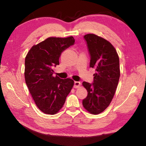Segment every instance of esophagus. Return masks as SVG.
<instances>
[{
    "mask_svg": "<svg viewBox=\"0 0 146 146\" xmlns=\"http://www.w3.org/2000/svg\"><path fill=\"white\" fill-rule=\"evenodd\" d=\"M81 83L80 82H77V81H75V82H74V88H78L79 86H80Z\"/></svg>",
    "mask_w": 146,
    "mask_h": 146,
    "instance_id": "obj_1",
    "label": "esophagus"
}]
</instances>
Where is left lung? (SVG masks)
I'll list each match as a JSON object with an SVG mask.
<instances>
[{
    "mask_svg": "<svg viewBox=\"0 0 146 146\" xmlns=\"http://www.w3.org/2000/svg\"><path fill=\"white\" fill-rule=\"evenodd\" d=\"M90 55V67L95 69L93 82H83L88 95L82 104L91 114L103 112L114 96L120 78L119 58L112 44L94 34L84 36Z\"/></svg>",
    "mask_w": 146,
    "mask_h": 146,
    "instance_id": "obj_1",
    "label": "left lung"
}]
</instances>
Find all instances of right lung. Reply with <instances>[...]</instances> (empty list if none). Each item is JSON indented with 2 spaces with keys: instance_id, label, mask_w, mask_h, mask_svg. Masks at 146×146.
Listing matches in <instances>:
<instances>
[{
  "instance_id": "obj_1",
  "label": "right lung",
  "mask_w": 146,
  "mask_h": 146,
  "mask_svg": "<svg viewBox=\"0 0 146 146\" xmlns=\"http://www.w3.org/2000/svg\"><path fill=\"white\" fill-rule=\"evenodd\" d=\"M75 41L73 36L49 37L32 47L26 56V85L36 106L46 114H56L73 88V80L54 77L53 74L62 53Z\"/></svg>"
}]
</instances>
